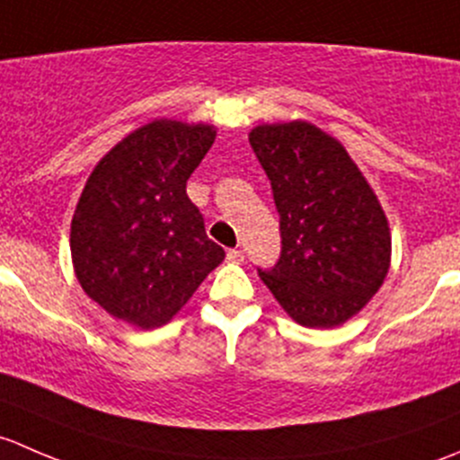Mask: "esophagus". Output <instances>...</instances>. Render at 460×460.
<instances>
[{
	"instance_id": "obj_1",
	"label": "esophagus",
	"mask_w": 460,
	"mask_h": 460,
	"mask_svg": "<svg viewBox=\"0 0 460 460\" xmlns=\"http://www.w3.org/2000/svg\"><path fill=\"white\" fill-rule=\"evenodd\" d=\"M226 260H229V262H235V264L244 262V252L243 249H229V252H226Z\"/></svg>"
}]
</instances>
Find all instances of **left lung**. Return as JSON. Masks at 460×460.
Instances as JSON below:
<instances>
[{
  "label": "left lung",
  "mask_w": 460,
  "mask_h": 460,
  "mask_svg": "<svg viewBox=\"0 0 460 460\" xmlns=\"http://www.w3.org/2000/svg\"><path fill=\"white\" fill-rule=\"evenodd\" d=\"M280 216V258L258 269L296 323L333 327L367 305L389 269L387 217L333 137L307 122L249 136Z\"/></svg>",
  "instance_id": "left-lung-1"
}]
</instances>
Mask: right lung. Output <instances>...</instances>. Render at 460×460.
<instances>
[{
  "mask_svg": "<svg viewBox=\"0 0 460 460\" xmlns=\"http://www.w3.org/2000/svg\"><path fill=\"white\" fill-rule=\"evenodd\" d=\"M213 140L207 124L157 119L111 148L88 178L71 253L82 289L111 316L160 327L225 260L187 196Z\"/></svg>",
  "mask_w": 460,
  "mask_h": 460,
  "instance_id": "obj_1",
  "label": "right lung"
}]
</instances>
